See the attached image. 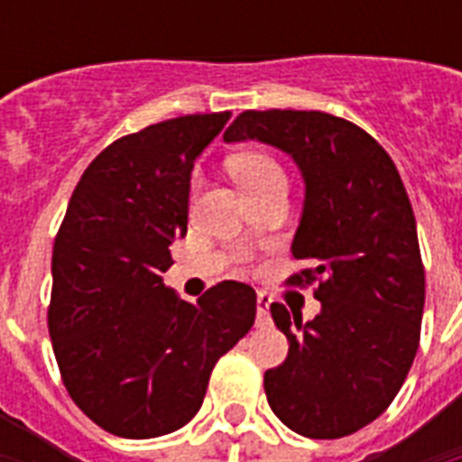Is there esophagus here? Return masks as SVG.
Returning a JSON list of instances; mask_svg holds the SVG:
<instances>
[{"instance_id": "obj_1", "label": "esophagus", "mask_w": 462, "mask_h": 462, "mask_svg": "<svg viewBox=\"0 0 462 462\" xmlns=\"http://www.w3.org/2000/svg\"><path fill=\"white\" fill-rule=\"evenodd\" d=\"M271 295L268 292H259L256 295V319H259V323H266L268 321V309H271Z\"/></svg>"}]
</instances>
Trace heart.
I'll use <instances>...</instances> for the list:
<instances>
[{
  "label": "heart",
  "mask_w": 462,
  "mask_h": 462,
  "mask_svg": "<svg viewBox=\"0 0 462 462\" xmlns=\"http://www.w3.org/2000/svg\"><path fill=\"white\" fill-rule=\"evenodd\" d=\"M232 174L245 189L246 196H256L275 184H285L282 167L266 153H242L232 158Z\"/></svg>",
  "instance_id": "1"
}]
</instances>
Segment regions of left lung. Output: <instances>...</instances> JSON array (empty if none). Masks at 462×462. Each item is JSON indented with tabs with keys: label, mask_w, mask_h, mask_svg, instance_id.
I'll return each instance as SVG.
<instances>
[{
	"label": "left lung",
	"mask_w": 462,
	"mask_h": 462,
	"mask_svg": "<svg viewBox=\"0 0 462 462\" xmlns=\"http://www.w3.org/2000/svg\"><path fill=\"white\" fill-rule=\"evenodd\" d=\"M223 139L278 148L304 180L290 249L311 268L290 282L319 278L321 311L302 321L271 304L290 350L263 376L268 405L302 437L355 434L393 402L420 345L424 268L401 174L365 129L326 112L246 110Z\"/></svg>",
	"instance_id": "obj_1"
}]
</instances>
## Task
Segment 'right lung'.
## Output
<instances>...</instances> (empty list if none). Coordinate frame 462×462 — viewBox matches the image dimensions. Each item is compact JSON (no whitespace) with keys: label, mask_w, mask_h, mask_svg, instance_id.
I'll return each mask as SVG.
<instances>
[{"label":"right lung","mask_w":462,"mask_h":462,"mask_svg":"<svg viewBox=\"0 0 462 462\" xmlns=\"http://www.w3.org/2000/svg\"><path fill=\"white\" fill-rule=\"evenodd\" d=\"M230 112L187 115L115 141L76 184L52 249L47 326L69 395L110 434L153 439L199 412L213 366L254 326L237 281L194 304L165 288L187 235L196 158Z\"/></svg>","instance_id":"right-lung-1"}]
</instances>
